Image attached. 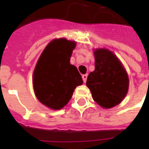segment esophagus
<instances>
[{
	"label": "esophagus",
	"instance_id": "34e87169",
	"mask_svg": "<svg viewBox=\"0 0 149 149\" xmlns=\"http://www.w3.org/2000/svg\"><path fill=\"white\" fill-rule=\"evenodd\" d=\"M82 78H83V81H84V83H86V79H87V74H84V75L82 76Z\"/></svg>",
	"mask_w": 149,
	"mask_h": 149
}]
</instances>
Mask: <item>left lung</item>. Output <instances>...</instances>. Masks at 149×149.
Instances as JSON below:
<instances>
[{"mask_svg": "<svg viewBox=\"0 0 149 149\" xmlns=\"http://www.w3.org/2000/svg\"><path fill=\"white\" fill-rule=\"evenodd\" d=\"M95 70L86 81L93 98L104 108L119 104L128 90V76L122 63L111 51L96 49Z\"/></svg>", "mask_w": 149, "mask_h": 149, "instance_id": "1", "label": "left lung"}]
</instances>
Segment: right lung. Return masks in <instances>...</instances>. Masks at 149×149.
<instances>
[{"label": "right lung", "mask_w": 149, "mask_h": 149, "mask_svg": "<svg viewBox=\"0 0 149 149\" xmlns=\"http://www.w3.org/2000/svg\"><path fill=\"white\" fill-rule=\"evenodd\" d=\"M76 43L54 39L46 46L33 72V89L41 103L54 110L67 104L77 86L83 84L77 68L70 64Z\"/></svg>", "instance_id": "add662e5"}]
</instances>
